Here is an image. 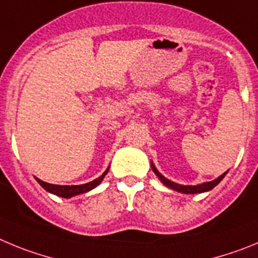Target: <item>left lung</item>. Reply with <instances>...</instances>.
<instances>
[{"label": "left lung", "mask_w": 258, "mask_h": 258, "mask_svg": "<svg viewBox=\"0 0 258 258\" xmlns=\"http://www.w3.org/2000/svg\"><path fill=\"white\" fill-rule=\"evenodd\" d=\"M150 164H152L153 172L158 176V178L161 180L162 184L166 185V186L169 187V189H172V190H175V191H178V192H184V194H199V192L210 191V190H212L216 185L220 184V181H221L227 173V171H226V172L222 173L221 176H219V177L215 178V180L207 181V182H202V184H198V185H181V184L173 182V181H171V180H168V178L164 177V176L162 175V173L159 172L157 168H155V166L153 162H150Z\"/></svg>", "instance_id": "1"}]
</instances>
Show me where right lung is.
Instances as JSON below:
<instances>
[{"label":"right lung","instance_id":"right-lung-1","mask_svg":"<svg viewBox=\"0 0 258 258\" xmlns=\"http://www.w3.org/2000/svg\"><path fill=\"white\" fill-rule=\"evenodd\" d=\"M109 167L104 171L103 175L100 177L95 178V180L90 181L87 184H82V185H55V184H48V182H45V181L39 180L38 177H34L37 180L41 186L46 190V191L51 192V194H54V196L61 197V198H72L74 196H80V194H83V192H87L90 190L95 189L97 185L101 184V181L103 178L105 177V175L108 173Z\"/></svg>","mask_w":258,"mask_h":258}]
</instances>
